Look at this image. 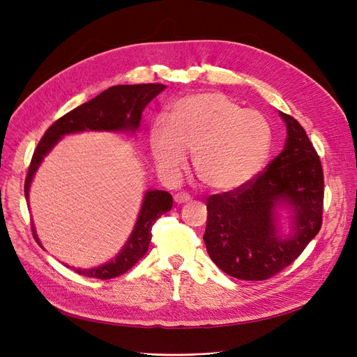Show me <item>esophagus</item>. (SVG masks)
I'll use <instances>...</instances> for the list:
<instances>
[{
	"label": "esophagus",
	"mask_w": 357,
	"mask_h": 357,
	"mask_svg": "<svg viewBox=\"0 0 357 357\" xmlns=\"http://www.w3.org/2000/svg\"><path fill=\"white\" fill-rule=\"evenodd\" d=\"M174 201H176V204H185V202L190 201V195L186 192H177L174 195Z\"/></svg>",
	"instance_id": "1"
}]
</instances>
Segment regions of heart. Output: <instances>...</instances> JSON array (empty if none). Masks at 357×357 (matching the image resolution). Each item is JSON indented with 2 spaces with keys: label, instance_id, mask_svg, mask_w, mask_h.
<instances>
[{
  "label": "heart",
  "instance_id": "b5f03b06",
  "mask_svg": "<svg viewBox=\"0 0 357 357\" xmlns=\"http://www.w3.org/2000/svg\"><path fill=\"white\" fill-rule=\"evenodd\" d=\"M268 119L220 92L186 95L171 105L169 121L158 117L149 144L158 167L176 174L193 153L199 180L215 190H232L250 181L271 152Z\"/></svg>",
  "mask_w": 357,
  "mask_h": 357
}]
</instances>
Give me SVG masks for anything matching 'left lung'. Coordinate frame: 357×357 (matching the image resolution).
Listing matches in <instances>:
<instances>
[{
	"instance_id": "1",
	"label": "left lung",
	"mask_w": 357,
	"mask_h": 357,
	"mask_svg": "<svg viewBox=\"0 0 357 357\" xmlns=\"http://www.w3.org/2000/svg\"><path fill=\"white\" fill-rule=\"evenodd\" d=\"M287 128L284 149L245 185L207 199L204 241L211 261L238 280L261 282L289 266L321 228V162L304 128L280 112ZM294 211V235H278L275 210Z\"/></svg>"
}]
</instances>
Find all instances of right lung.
Here are the masks:
<instances>
[{
    "label": "right lung",
    "instance_id": "add662e5",
    "mask_svg": "<svg viewBox=\"0 0 357 357\" xmlns=\"http://www.w3.org/2000/svg\"><path fill=\"white\" fill-rule=\"evenodd\" d=\"M167 88L160 83H143V84H117L101 92L91 101L79 105L77 109L63 114L53 123L40 139L37 149L32 155L28 174L25 178V198L28 193L32 177L38 169L41 160L50 152L59 139L74 132L82 131H137L142 122V113L144 107L152 101L158 93ZM172 207V197L165 190H147L142 210H139L135 228L129 236L128 243L122 248L114 261L92 269H75V273L109 280L125 274L132 268L147 250L152 240V226L162 214L169 211ZM32 235L36 241L38 238L32 226ZM40 244V243H38Z\"/></svg>",
    "mask_w": 357,
    "mask_h": 357
}]
</instances>
